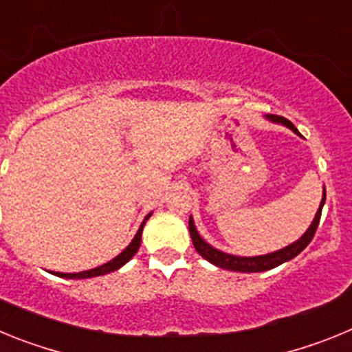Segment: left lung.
I'll return each mask as SVG.
<instances>
[{
    "instance_id": "left-lung-1",
    "label": "left lung",
    "mask_w": 352,
    "mask_h": 352,
    "mask_svg": "<svg viewBox=\"0 0 352 352\" xmlns=\"http://www.w3.org/2000/svg\"><path fill=\"white\" fill-rule=\"evenodd\" d=\"M266 120H270L272 123H276V125H284L287 129H291L292 132L298 133V129L292 125L291 121L285 120L282 116H275V114H268ZM324 201H326V188L322 190V199H321V204H319V210H317L316 217H314L312 223L310 227L305 231V234L301 236L300 239H296L294 243L287 245V247L280 248V250L272 252V254H264V256H254V257H243V256H232V254H227V252L219 250V248L211 247L208 241H204L201 238V234L197 232L195 229V223L194 219L190 217L188 220V229H190V238H192V243H194L195 250L201 254L206 261H210L211 264L214 266H219L222 270H229V272H239V273H259V272H268V270L276 268V266H280L282 263H287V261L294 259V257L300 254L301 250L307 248V245L312 241L314 234L317 231V226H319V220H321V211L322 206H324Z\"/></svg>"
}]
</instances>
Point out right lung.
Returning <instances> with one entry per match:
<instances>
[{
    "instance_id": "right-lung-1",
    "label": "right lung",
    "mask_w": 352,
    "mask_h": 352,
    "mask_svg": "<svg viewBox=\"0 0 352 352\" xmlns=\"http://www.w3.org/2000/svg\"><path fill=\"white\" fill-rule=\"evenodd\" d=\"M151 217V213L146 214V219L142 220L141 227H139L138 234L133 236V239L130 241L129 247L125 248V250L121 252L120 256H116L114 259H111L109 263L102 264V266H98V268H93V270H86V272H79V273H60V272H54L56 276H61V278H93V276H100V275H107V273L111 272H116V270H120L123 264L129 263L130 259H132L135 254H138L139 247H141V236H142V229H144V223L146 220Z\"/></svg>"
}]
</instances>
